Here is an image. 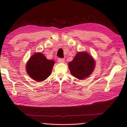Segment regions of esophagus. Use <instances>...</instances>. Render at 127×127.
<instances>
[{"mask_svg": "<svg viewBox=\"0 0 127 127\" xmlns=\"http://www.w3.org/2000/svg\"><path fill=\"white\" fill-rule=\"evenodd\" d=\"M58 62L60 63H64V59H61V58H59L58 59Z\"/></svg>", "mask_w": 127, "mask_h": 127, "instance_id": "34e87169", "label": "esophagus"}]
</instances>
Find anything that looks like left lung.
Here are the masks:
<instances>
[{
  "label": "left lung",
  "mask_w": 127,
  "mask_h": 127,
  "mask_svg": "<svg viewBox=\"0 0 127 127\" xmlns=\"http://www.w3.org/2000/svg\"><path fill=\"white\" fill-rule=\"evenodd\" d=\"M95 63L94 59L87 52H78L73 60L68 63L72 76L79 79L88 77L94 71Z\"/></svg>",
  "instance_id": "obj_1"
}]
</instances>
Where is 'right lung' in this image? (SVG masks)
Listing matches in <instances>:
<instances>
[{"mask_svg": "<svg viewBox=\"0 0 127 127\" xmlns=\"http://www.w3.org/2000/svg\"><path fill=\"white\" fill-rule=\"evenodd\" d=\"M55 62L48 60L40 53H35L26 64L28 74L37 82L44 81L50 76Z\"/></svg>", "mask_w": 127, "mask_h": 127, "instance_id": "add662e5", "label": "right lung"}]
</instances>
